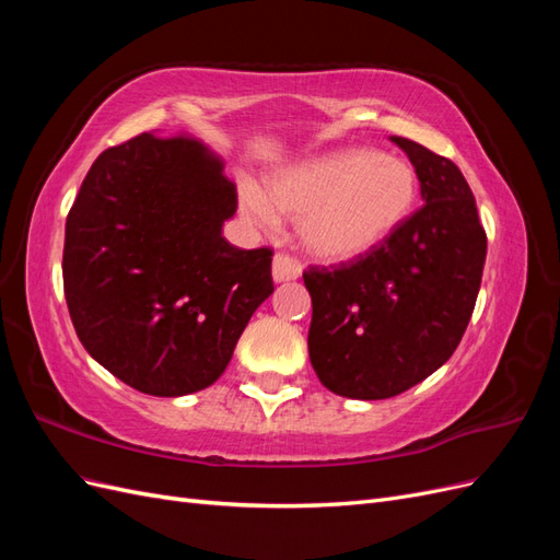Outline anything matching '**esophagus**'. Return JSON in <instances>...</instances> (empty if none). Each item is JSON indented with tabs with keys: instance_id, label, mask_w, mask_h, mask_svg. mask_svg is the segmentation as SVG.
Wrapping results in <instances>:
<instances>
[{
	"instance_id": "obj_1",
	"label": "esophagus",
	"mask_w": 560,
	"mask_h": 560,
	"mask_svg": "<svg viewBox=\"0 0 560 560\" xmlns=\"http://www.w3.org/2000/svg\"><path fill=\"white\" fill-rule=\"evenodd\" d=\"M301 278V264L294 261L287 254H276L273 257V280L276 282H290Z\"/></svg>"
}]
</instances>
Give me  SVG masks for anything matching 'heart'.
Masks as SVG:
<instances>
[{"label": "heart", "mask_w": 560, "mask_h": 560, "mask_svg": "<svg viewBox=\"0 0 560 560\" xmlns=\"http://www.w3.org/2000/svg\"><path fill=\"white\" fill-rule=\"evenodd\" d=\"M418 198L413 167L371 149H341L299 161L257 184H241V210L264 231L280 226V214L296 219L299 241L311 257L329 264L360 259L383 245Z\"/></svg>", "instance_id": "heart-1"}]
</instances>
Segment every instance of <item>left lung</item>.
<instances>
[{
    "label": "left lung",
    "mask_w": 560,
    "mask_h": 560,
    "mask_svg": "<svg viewBox=\"0 0 560 560\" xmlns=\"http://www.w3.org/2000/svg\"><path fill=\"white\" fill-rule=\"evenodd\" d=\"M416 167L422 208L364 257L311 268L308 354L348 399H387L446 364L469 325L486 264L477 200L457 165L389 138Z\"/></svg>",
    "instance_id": "1"
}]
</instances>
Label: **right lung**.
I'll list each match as a JSON object with an SVG mask.
<instances>
[{
    "label": "right lung",
    "mask_w": 560,
    "mask_h": 560,
    "mask_svg": "<svg viewBox=\"0 0 560 560\" xmlns=\"http://www.w3.org/2000/svg\"><path fill=\"white\" fill-rule=\"evenodd\" d=\"M235 202L222 159L189 138L144 132L91 165L65 224V299L79 341L118 381L182 397L224 374L273 294V252L222 235Z\"/></svg>",
    "instance_id": "add662e5"
}]
</instances>
